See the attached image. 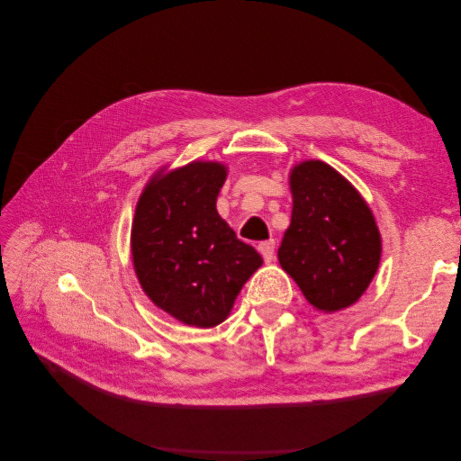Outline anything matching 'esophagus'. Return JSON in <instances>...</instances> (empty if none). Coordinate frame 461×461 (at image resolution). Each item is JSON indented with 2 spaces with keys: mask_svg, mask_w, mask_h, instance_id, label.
Returning a JSON list of instances; mask_svg holds the SVG:
<instances>
[{
  "mask_svg": "<svg viewBox=\"0 0 461 461\" xmlns=\"http://www.w3.org/2000/svg\"><path fill=\"white\" fill-rule=\"evenodd\" d=\"M258 249H259V254L263 256V259L265 261H273L275 259V240H267V242H261L259 246H258Z\"/></svg>",
  "mask_w": 461,
  "mask_h": 461,
  "instance_id": "1",
  "label": "esophagus"
}]
</instances>
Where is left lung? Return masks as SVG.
Wrapping results in <instances>:
<instances>
[{
  "mask_svg": "<svg viewBox=\"0 0 461 461\" xmlns=\"http://www.w3.org/2000/svg\"><path fill=\"white\" fill-rule=\"evenodd\" d=\"M292 219L278 248L281 267L313 308L339 312L359 300L379 269L381 234L371 209L323 161L290 173Z\"/></svg>",
  "mask_w": 461,
  "mask_h": 461,
  "instance_id": "8db88e82",
  "label": "left lung"
}]
</instances>
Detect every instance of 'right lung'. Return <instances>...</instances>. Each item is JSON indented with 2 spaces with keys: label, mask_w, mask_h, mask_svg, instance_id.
Segmentation results:
<instances>
[{
  "label": "right lung",
  "mask_w": 461,
  "mask_h": 461,
  "mask_svg": "<svg viewBox=\"0 0 461 461\" xmlns=\"http://www.w3.org/2000/svg\"><path fill=\"white\" fill-rule=\"evenodd\" d=\"M221 163L194 161L156 176L136 205L134 271L149 300L192 327L225 321L261 256L217 213Z\"/></svg>",
  "instance_id": "add662e5"
}]
</instances>
